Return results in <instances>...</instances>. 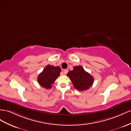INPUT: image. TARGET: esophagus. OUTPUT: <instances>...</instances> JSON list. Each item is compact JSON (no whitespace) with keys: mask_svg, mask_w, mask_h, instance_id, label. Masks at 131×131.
Listing matches in <instances>:
<instances>
[{"mask_svg":"<svg viewBox=\"0 0 131 131\" xmlns=\"http://www.w3.org/2000/svg\"><path fill=\"white\" fill-rule=\"evenodd\" d=\"M68 70H67V69H65L63 71V73L64 74H66L67 73H68Z\"/></svg>","mask_w":131,"mask_h":131,"instance_id":"34e87169","label":"esophagus"}]
</instances>
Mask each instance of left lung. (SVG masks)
<instances>
[{
	"label": "left lung",
	"instance_id": "obj_1",
	"mask_svg": "<svg viewBox=\"0 0 131 131\" xmlns=\"http://www.w3.org/2000/svg\"><path fill=\"white\" fill-rule=\"evenodd\" d=\"M73 84L74 87L80 91L87 90L93 85L94 78L81 66H76L67 74Z\"/></svg>",
	"mask_w": 131,
	"mask_h": 131
}]
</instances>
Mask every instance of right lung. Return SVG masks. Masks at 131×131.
Returning <instances> with one entry per match:
<instances>
[{"instance_id":"add662e5","label":"right lung","mask_w":131,"mask_h":131,"mask_svg":"<svg viewBox=\"0 0 131 131\" xmlns=\"http://www.w3.org/2000/svg\"><path fill=\"white\" fill-rule=\"evenodd\" d=\"M61 68L59 66L47 65L37 78L38 83L46 89H50L57 78L60 76Z\"/></svg>"}]
</instances>
